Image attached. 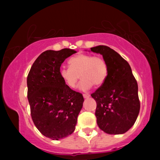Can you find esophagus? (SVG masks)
Here are the masks:
<instances>
[{
  "label": "esophagus",
  "mask_w": 160,
  "mask_h": 160,
  "mask_svg": "<svg viewBox=\"0 0 160 160\" xmlns=\"http://www.w3.org/2000/svg\"><path fill=\"white\" fill-rule=\"evenodd\" d=\"M83 98H90V94H89V93H83Z\"/></svg>",
  "instance_id": "obj_1"
}]
</instances>
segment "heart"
<instances>
[{"label":"heart","instance_id":"b5f03b06","mask_svg":"<svg viewBox=\"0 0 160 160\" xmlns=\"http://www.w3.org/2000/svg\"><path fill=\"white\" fill-rule=\"evenodd\" d=\"M70 67H61L59 77L70 88H75L79 79L82 78L79 88L87 90L101 86L105 82L108 67L105 59L100 56L79 53L68 61Z\"/></svg>","mask_w":160,"mask_h":160}]
</instances>
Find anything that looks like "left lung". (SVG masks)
<instances>
[{"instance_id": "obj_1", "label": "left lung", "mask_w": 160, "mask_h": 160, "mask_svg": "<svg viewBox=\"0 0 160 160\" xmlns=\"http://www.w3.org/2000/svg\"><path fill=\"white\" fill-rule=\"evenodd\" d=\"M90 49L102 55L108 67L105 82L91 93L97 102V123L106 133L123 134L132 128L139 113L138 83L128 62L117 52L106 46Z\"/></svg>"}]
</instances>
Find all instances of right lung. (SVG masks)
<instances>
[{"instance_id":"1","label":"right lung","mask_w":160,"mask_h":160,"mask_svg":"<svg viewBox=\"0 0 160 160\" xmlns=\"http://www.w3.org/2000/svg\"><path fill=\"white\" fill-rule=\"evenodd\" d=\"M77 51L47 50L35 59L27 77L28 100L35 127L46 137L59 140L75 130L84 101L59 77L61 64Z\"/></svg>"}]
</instances>
